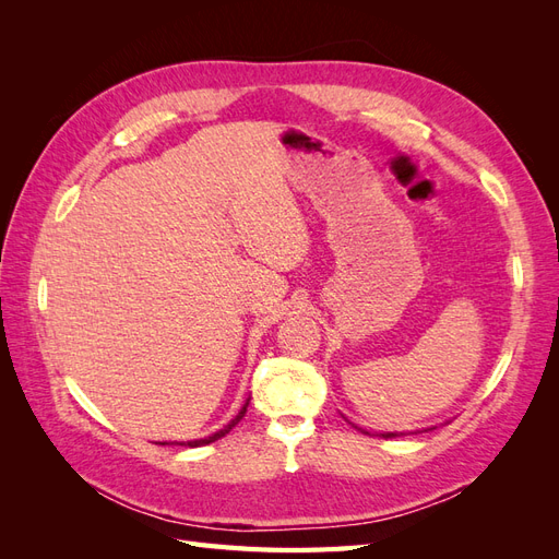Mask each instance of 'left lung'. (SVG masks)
Returning <instances> with one entry per match:
<instances>
[{"label": "left lung", "instance_id": "1", "mask_svg": "<svg viewBox=\"0 0 559 559\" xmlns=\"http://www.w3.org/2000/svg\"><path fill=\"white\" fill-rule=\"evenodd\" d=\"M366 433H368V431H366ZM382 436H384V438H392V436H396V433H392V431H386V433H382Z\"/></svg>", "mask_w": 559, "mask_h": 559}]
</instances>
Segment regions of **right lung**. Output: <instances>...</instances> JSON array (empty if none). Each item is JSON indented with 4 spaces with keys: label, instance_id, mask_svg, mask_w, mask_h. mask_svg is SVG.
<instances>
[{
    "label": "right lung",
    "instance_id": "add662e5",
    "mask_svg": "<svg viewBox=\"0 0 559 559\" xmlns=\"http://www.w3.org/2000/svg\"><path fill=\"white\" fill-rule=\"evenodd\" d=\"M247 405H249V399H247V403L242 405V408H240V413L238 415H235L230 421H228V425L224 427V429H218L216 433H212V436H207V438H198V441H186V443H179V445H189V448H198V445H210V443H214V441H218V438H222V436H226L235 425H238V421L245 417V413H247ZM160 445H167V443H160Z\"/></svg>",
    "mask_w": 559,
    "mask_h": 559
}]
</instances>
